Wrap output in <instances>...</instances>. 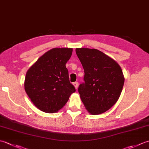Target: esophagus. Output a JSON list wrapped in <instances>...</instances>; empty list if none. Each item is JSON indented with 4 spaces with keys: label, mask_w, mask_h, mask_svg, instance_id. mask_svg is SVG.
Here are the masks:
<instances>
[{
    "label": "esophagus",
    "mask_w": 149,
    "mask_h": 149,
    "mask_svg": "<svg viewBox=\"0 0 149 149\" xmlns=\"http://www.w3.org/2000/svg\"><path fill=\"white\" fill-rule=\"evenodd\" d=\"M73 84H74V86H75V89H77V88H78V85H79V83H78V82H75V83H73Z\"/></svg>",
    "instance_id": "1"
}]
</instances>
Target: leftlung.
<instances>
[{"label":"left lung","mask_w":149,"mask_h":149,"mask_svg":"<svg viewBox=\"0 0 149 149\" xmlns=\"http://www.w3.org/2000/svg\"><path fill=\"white\" fill-rule=\"evenodd\" d=\"M75 52L84 68V83L78 88L81 100L91 115L106 112L121 94L124 77L119 65L100 50L79 48Z\"/></svg>","instance_id":"8db88e82"}]
</instances>
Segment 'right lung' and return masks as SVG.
<instances>
[{
  "label": "right lung",
  "instance_id": "add662e5",
  "mask_svg": "<svg viewBox=\"0 0 149 149\" xmlns=\"http://www.w3.org/2000/svg\"><path fill=\"white\" fill-rule=\"evenodd\" d=\"M72 54L70 48L52 49L41 56L27 72L25 90L33 103L43 112L58 111L75 91L66 68Z\"/></svg>",
  "mask_w": 149,
  "mask_h": 149
}]
</instances>
